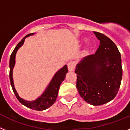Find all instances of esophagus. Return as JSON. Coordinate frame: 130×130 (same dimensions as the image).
<instances>
[{
	"label": "esophagus",
	"mask_w": 130,
	"mask_h": 130,
	"mask_svg": "<svg viewBox=\"0 0 130 130\" xmlns=\"http://www.w3.org/2000/svg\"><path fill=\"white\" fill-rule=\"evenodd\" d=\"M68 69L69 71H74L76 67V62L75 61H71L68 63Z\"/></svg>",
	"instance_id": "34e87169"
}]
</instances>
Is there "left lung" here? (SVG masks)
I'll return each mask as SVG.
<instances>
[{
    "label": "left lung",
    "mask_w": 130,
    "mask_h": 130,
    "mask_svg": "<svg viewBox=\"0 0 130 130\" xmlns=\"http://www.w3.org/2000/svg\"><path fill=\"white\" fill-rule=\"evenodd\" d=\"M93 33L100 45L94 54L85 57L76 65V87L85 102L100 106L117 94L122 77V61L117 46L109 37Z\"/></svg>",
    "instance_id": "left-lung-1"
}]
</instances>
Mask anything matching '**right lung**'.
<instances>
[{"label": "right lung", "mask_w": 130, "mask_h": 130, "mask_svg": "<svg viewBox=\"0 0 130 130\" xmlns=\"http://www.w3.org/2000/svg\"><path fill=\"white\" fill-rule=\"evenodd\" d=\"M34 34V33L26 35L17 44L16 47L15 48L13 52L11 53L10 59V79L14 94L16 96L19 101L22 104L25 106L26 107H29V108L32 109H34V110L43 111L46 109L51 107V106H52L56 100L59 86H60L61 84L62 83V82L65 79V75L68 72V69L67 65H65V66H63V67H62L59 71H57L56 73L54 74L52 79H51V82L49 83L48 85L46 87V89L43 92V94L35 100H33V101H27V100H24L23 99L21 98L19 96L18 93H17V91H16L15 88L13 79V67L15 66V64L16 53H17L19 48L21 46H23L26 38L28 37V36H32Z\"/></svg>", "instance_id": "right-lung-1"}]
</instances>
